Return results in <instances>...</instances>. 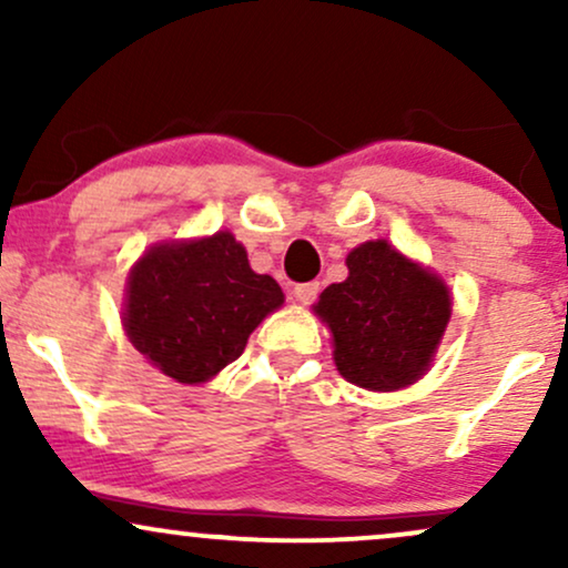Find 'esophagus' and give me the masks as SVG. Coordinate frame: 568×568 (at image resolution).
<instances>
[{
  "label": "esophagus",
  "mask_w": 568,
  "mask_h": 568,
  "mask_svg": "<svg viewBox=\"0 0 568 568\" xmlns=\"http://www.w3.org/2000/svg\"><path fill=\"white\" fill-rule=\"evenodd\" d=\"M317 293H321V283H302V285H296V288H293V296H296L302 304L315 302Z\"/></svg>",
  "instance_id": "1"
}]
</instances>
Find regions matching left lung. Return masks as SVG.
Returning a JSON list of instances; mask_svg holds the SVG:
<instances>
[{
    "mask_svg": "<svg viewBox=\"0 0 568 568\" xmlns=\"http://www.w3.org/2000/svg\"><path fill=\"white\" fill-rule=\"evenodd\" d=\"M347 270L315 304L334 336L338 374L374 393L408 387L433 366L452 317L448 285L387 240L349 251Z\"/></svg>",
    "mask_w": 568,
    "mask_h": 568,
    "instance_id": "left-lung-1",
    "label": "left lung"
}]
</instances>
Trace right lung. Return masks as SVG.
Masks as SVG:
<instances>
[{
	"label": "right lung",
	"mask_w": 568,
	"mask_h": 568,
	"mask_svg": "<svg viewBox=\"0 0 568 568\" xmlns=\"http://www.w3.org/2000/svg\"><path fill=\"white\" fill-rule=\"evenodd\" d=\"M232 232L152 245L128 275L122 325L135 349L181 384L213 379L243 355L247 336L283 306Z\"/></svg>",
	"instance_id": "add662e5"
}]
</instances>
